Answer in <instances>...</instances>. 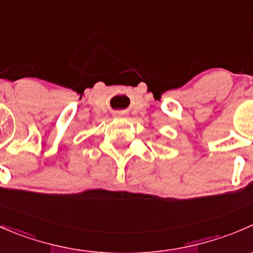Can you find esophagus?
<instances>
[{"instance_id": "esophagus-1", "label": "esophagus", "mask_w": 253, "mask_h": 253, "mask_svg": "<svg viewBox=\"0 0 253 253\" xmlns=\"http://www.w3.org/2000/svg\"><path fill=\"white\" fill-rule=\"evenodd\" d=\"M121 115H122V112H120V111L115 112V116H117V117H119V116H121Z\"/></svg>"}]
</instances>
